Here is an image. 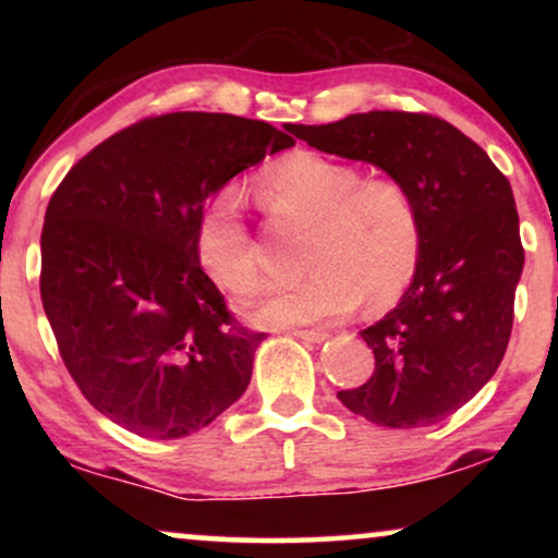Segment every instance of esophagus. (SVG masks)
<instances>
[{"instance_id": "esophagus-1", "label": "esophagus", "mask_w": 558, "mask_h": 558, "mask_svg": "<svg viewBox=\"0 0 558 558\" xmlns=\"http://www.w3.org/2000/svg\"><path fill=\"white\" fill-rule=\"evenodd\" d=\"M292 335H294V338L307 340V342H323V340L330 338V332H327V330H292Z\"/></svg>"}]
</instances>
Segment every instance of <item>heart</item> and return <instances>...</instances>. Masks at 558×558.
<instances>
[{
	"label": "heart",
	"mask_w": 558,
	"mask_h": 558,
	"mask_svg": "<svg viewBox=\"0 0 558 558\" xmlns=\"http://www.w3.org/2000/svg\"><path fill=\"white\" fill-rule=\"evenodd\" d=\"M266 208L315 220L304 266L310 274L274 287L248 310L258 327H294L338 319L361 300L386 310L407 292L422 256V218L399 180L365 178L355 165L294 151L258 178ZM197 258L220 289L248 296L258 289V264L241 190L220 187L197 223Z\"/></svg>",
	"instance_id": "obj_1"
}]
</instances>
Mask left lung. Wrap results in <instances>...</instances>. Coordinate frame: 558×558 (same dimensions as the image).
<instances>
[{"label": "left lung", "instance_id": "8db88e82", "mask_svg": "<svg viewBox=\"0 0 558 558\" xmlns=\"http://www.w3.org/2000/svg\"><path fill=\"white\" fill-rule=\"evenodd\" d=\"M287 132L327 155L378 167L414 197L422 218L414 279L399 304L361 332L376 373L338 399L391 429L441 422L506 355L523 271L510 182L483 147L429 113H350Z\"/></svg>", "mask_w": 558, "mask_h": 558}]
</instances>
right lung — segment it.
<instances>
[{"label":"right lung","mask_w":558,"mask_h":558,"mask_svg":"<svg viewBox=\"0 0 558 558\" xmlns=\"http://www.w3.org/2000/svg\"><path fill=\"white\" fill-rule=\"evenodd\" d=\"M294 140L180 111L90 149L50 197L40 296L90 407L147 439L187 437L246 391L264 332L233 323L197 258L205 203Z\"/></svg>","instance_id":"obj_1"}]
</instances>
